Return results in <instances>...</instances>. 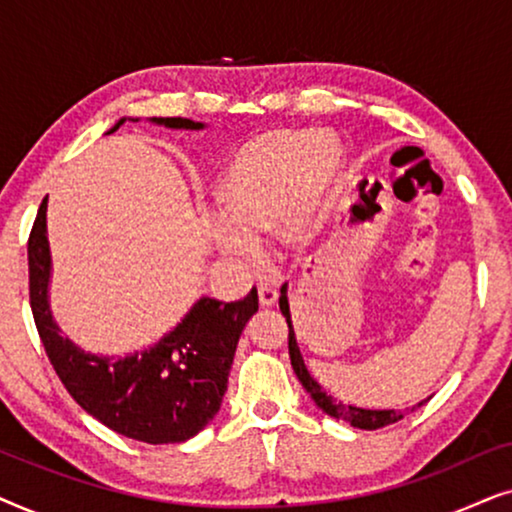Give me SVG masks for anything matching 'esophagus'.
Instances as JSON below:
<instances>
[{
	"mask_svg": "<svg viewBox=\"0 0 512 512\" xmlns=\"http://www.w3.org/2000/svg\"><path fill=\"white\" fill-rule=\"evenodd\" d=\"M277 298V289H272V286H258V303H261V307H272L277 303Z\"/></svg>",
	"mask_w": 512,
	"mask_h": 512,
	"instance_id": "34e87169",
	"label": "esophagus"
}]
</instances>
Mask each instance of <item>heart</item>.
Segmentation results:
<instances>
[{
	"instance_id": "heart-1",
	"label": "heart",
	"mask_w": 512,
	"mask_h": 512,
	"mask_svg": "<svg viewBox=\"0 0 512 512\" xmlns=\"http://www.w3.org/2000/svg\"><path fill=\"white\" fill-rule=\"evenodd\" d=\"M342 167L345 153L331 135L275 130L249 139L223 174L221 205L207 216L214 247L256 272L265 263L263 237L279 223L291 244L312 240Z\"/></svg>"
}]
</instances>
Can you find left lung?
Wrapping results in <instances>:
<instances>
[{"instance_id": "left-lung-1", "label": "left lung", "mask_w": 512, "mask_h": 512, "mask_svg": "<svg viewBox=\"0 0 512 512\" xmlns=\"http://www.w3.org/2000/svg\"><path fill=\"white\" fill-rule=\"evenodd\" d=\"M279 310L286 317V324H289V356H291V366H293V373L298 375L300 384H303L307 394L312 396V401L317 403V408H321L326 412V415H331L335 419H345L356 429H366V431H375V429H382V426H389L398 422V419H403V415H408L410 410L419 408V405H424L429 398H424V401H419L417 405H412V408H405V410H368V408H356V405H347L338 401V398L328 396L324 387L314 380L310 375V370H307L305 361H303V354H300L298 349V342H296V333H293V324H291V310H289V296H286V284L282 286V296H279Z\"/></svg>"}]
</instances>
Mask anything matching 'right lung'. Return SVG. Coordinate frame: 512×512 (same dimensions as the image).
Masks as SVG:
<instances>
[{"instance_id": "add662e5", "label": "right lung", "mask_w": 512, "mask_h": 512, "mask_svg": "<svg viewBox=\"0 0 512 512\" xmlns=\"http://www.w3.org/2000/svg\"><path fill=\"white\" fill-rule=\"evenodd\" d=\"M125 121L128 118H121L109 132L121 128ZM149 121L172 130H205V123L181 116ZM46 207L44 200L27 242L30 305L39 338L65 389L88 415L125 438L149 445L184 443L193 438L221 408L237 340L258 312L256 289L235 303L202 296L170 333L139 352L125 356L86 352L62 335L51 312L48 286L53 263Z\"/></svg>"}]
</instances>
